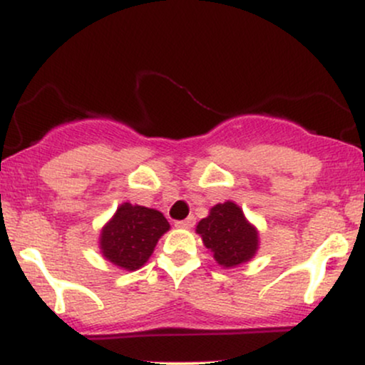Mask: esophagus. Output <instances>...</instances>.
<instances>
[{
    "instance_id": "esophagus-1",
    "label": "esophagus",
    "mask_w": 365,
    "mask_h": 365,
    "mask_svg": "<svg viewBox=\"0 0 365 365\" xmlns=\"http://www.w3.org/2000/svg\"><path fill=\"white\" fill-rule=\"evenodd\" d=\"M194 225H195V217L194 216H188L187 220L177 221V223H175V226H178V228H192Z\"/></svg>"
}]
</instances>
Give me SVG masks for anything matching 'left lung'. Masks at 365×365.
Listing matches in <instances>:
<instances>
[{"label": "left lung", "instance_id": "left-lung-1", "mask_svg": "<svg viewBox=\"0 0 365 365\" xmlns=\"http://www.w3.org/2000/svg\"><path fill=\"white\" fill-rule=\"evenodd\" d=\"M195 232L223 267H235L254 257L259 247L257 230L232 200L216 204L209 216L199 221Z\"/></svg>", "mask_w": 365, "mask_h": 365}]
</instances>
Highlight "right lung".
<instances>
[{
  "label": "right lung",
  "instance_id": "add662e5",
  "mask_svg": "<svg viewBox=\"0 0 365 365\" xmlns=\"http://www.w3.org/2000/svg\"><path fill=\"white\" fill-rule=\"evenodd\" d=\"M168 230L170 223L156 209L123 202L103 228L99 247L115 266L135 271L148 262L158 240Z\"/></svg>",
  "mask_w": 365,
  "mask_h": 365
}]
</instances>
